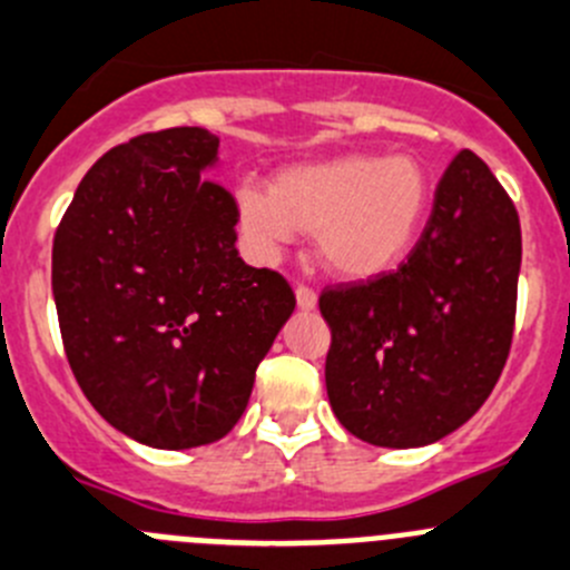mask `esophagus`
Listing matches in <instances>:
<instances>
[{
    "label": "esophagus",
    "instance_id": "esophagus-1",
    "mask_svg": "<svg viewBox=\"0 0 570 570\" xmlns=\"http://www.w3.org/2000/svg\"><path fill=\"white\" fill-rule=\"evenodd\" d=\"M316 291H311V288H305V285H299V288H296V305H299V311H313V307H316Z\"/></svg>",
    "mask_w": 570,
    "mask_h": 570
}]
</instances>
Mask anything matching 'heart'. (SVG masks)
<instances>
[{"label": "heart", "mask_w": 570, "mask_h": 570, "mask_svg": "<svg viewBox=\"0 0 570 570\" xmlns=\"http://www.w3.org/2000/svg\"><path fill=\"white\" fill-rule=\"evenodd\" d=\"M431 173L411 154H344L302 161L274 184L246 178L235 213L248 248L274 259L299 232L316 235L318 263L346 282L389 274L409 259L431 213Z\"/></svg>", "instance_id": "obj_1"}]
</instances>
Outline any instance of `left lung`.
Instances as JSON below:
<instances>
[{"label": "left lung", "instance_id": "1", "mask_svg": "<svg viewBox=\"0 0 570 570\" xmlns=\"http://www.w3.org/2000/svg\"><path fill=\"white\" fill-rule=\"evenodd\" d=\"M520 220L490 167L451 161L411 257L318 299L333 414L377 448H425L490 397L512 344Z\"/></svg>", "mask_w": 570, "mask_h": 570}]
</instances>
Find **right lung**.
<instances>
[{
    "label": "right lung",
    "mask_w": 570,
    "mask_h": 570,
    "mask_svg": "<svg viewBox=\"0 0 570 570\" xmlns=\"http://www.w3.org/2000/svg\"><path fill=\"white\" fill-rule=\"evenodd\" d=\"M215 134H142L95 161L52 243L69 366L97 414L159 451L224 439L294 313L279 274L237 257Z\"/></svg>",
    "instance_id": "1"
}]
</instances>
